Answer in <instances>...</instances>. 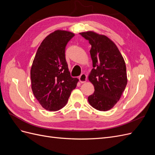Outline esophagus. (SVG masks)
I'll use <instances>...</instances> for the list:
<instances>
[{"label":"esophagus","instance_id":"obj_1","mask_svg":"<svg viewBox=\"0 0 155 155\" xmlns=\"http://www.w3.org/2000/svg\"><path fill=\"white\" fill-rule=\"evenodd\" d=\"M87 75L85 74H82L79 77V80L81 83L86 82L87 81Z\"/></svg>","mask_w":155,"mask_h":155}]
</instances>
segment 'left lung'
I'll list each match as a JSON object with an SVG mask.
<instances>
[{"label":"left lung","instance_id":"obj_1","mask_svg":"<svg viewBox=\"0 0 155 155\" xmlns=\"http://www.w3.org/2000/svg\"><path fill=\"white\" fill-rule=\"evenodd\" d=\"M80 34L92 46L93 68L88 80L94 87V92L88 97V101L98 110H109L119 101L127 83L125 61L114 42L107 36L91 31Z\"/></svg>","mask_w":155,"mask_h":155}]
</instances>
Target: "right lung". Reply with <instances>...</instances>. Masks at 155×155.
I'll list each match as a JSON object with an SVG mask.
<instances>
[{
    "label": "right lung",
    "mask_w": 155,
    "mask_h": 155,
    "mask_svg": "<svg viewBox=\"0 0 155 155\" xmlns=\"http://www.w3.org/2000/svg\"><path fill=\"white\" fill-rule=\"evenodd\" d=\"M74 36L72 32L56 30L42 42L30 71L34 95L44 109L56 111L66 105L78 79L70 76L65 48Z\"/></svg>",
    "instance_id": "obj_1"
}]
</instances>
